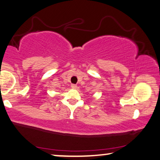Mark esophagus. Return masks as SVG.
Wrapping results in <instances>:
<instances>
[{"instance_id": "obj_1", "label": "esophagus", "mask_w": 160, "mask_h": 160, "mask_svg": "<svg viewBox=\"0 0 160 160\" xmlns=\"http://www.w3.org/2000/svg\"><path fill=\"white\" fill-rule=\"evenodd\" d=\"M71 87H72V88H74V89H76V88H77V85H76V84H72V85H71Z\"/></svg>"}]
</instances>
